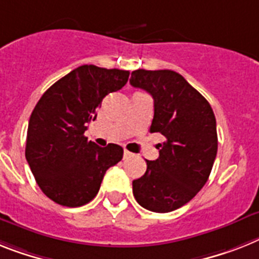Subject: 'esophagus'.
<instances>
[{
    "instance_id": "1",
    "label": "esophagus",
    "mask_w": 259,
    "mask_h": 259,
    "mask_svg": "<svg viewBox=\"0 0 259 259\" xmlns=\"http://www.w3.org/2000/svg\"><path fill=\"white\" fill-rule=\"evenodd\" d=\"M133 155V154L130 153V151H127V150H125V151H123V158H129V156H132Z\"/></svg>"
}]
</instances>
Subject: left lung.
Returning a JSON list of instances; mask_svg holds the SVG:
<instances>
[{"mask_svg": "<svg viewBox=\"0 0 259 259\" xmlns=\"http://www.w3.org/2000/svg\"><path fill=\"white\" fill-rule=\"evenodd\" d=\"M130 84L154 99L150 132L164 136L159 158L133 180L141 207L166 213L183 207L207 183L217 154L216 118L209 103L171 69L132 72Z\"/></svg>", "mask_w": 259, "mask_h": 259, "instance_id": "8db88e82", "label": "left lung"}]
</instances>
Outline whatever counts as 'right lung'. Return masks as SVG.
Instances as JSON below:
<instances>
[{"mask_svg": "<svg viewBox=\"0 0 259 259\" xmlns=\"http://www.w3.org/2000/svg\"><path fill=\"white\" fill-rule=\"evenodd\" d=\"M130 72L85 64L52 84L30 116L26 159L39 188L63 207H81L96 196L123 149L99 147L84 133L106 95L127 82Z\"/></svg>", "mask_w": 259, "mask_h": 259, "instance_id": "add662e5", "label": "right lung"}]
</instances>
